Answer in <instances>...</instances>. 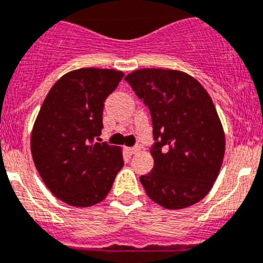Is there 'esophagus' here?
<instances>
[{
  "label": "esophagus",
  "instance_id": "obj_1",
  "mask_svg": "<svg viewBox=\"0 0 263 263\" xmlns=\"http://www.w3.org/2000/svg\"><path fill=\"white\" fill-rule=\"evenodd\" d=\"M138 151H139V147H129V148H127V152H128L129 155L136 154Z\"/></svg>",
  "mask_w": 263,
  "mask_h": 263
}]
</instances>
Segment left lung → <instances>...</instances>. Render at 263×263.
Here are the masks:
<instances>
[{"label":"left lung","mask_w":263,"mask_h":263,"mask_svg":"<svg viewBox=\"0 0 263 263\" xmlns=\"http://www.w3.org/2000/svg\"><path fill=\"white\" fill-rule=\"evenodd\" d=\"M152 118L154 170L140 176L148 197L182 209L205 197L220 173L225 135L209 93L177 70L141 68L124 78Z\"/></svg>","instance_id":"1"}]
</instances>
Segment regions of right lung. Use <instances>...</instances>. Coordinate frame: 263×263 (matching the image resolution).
Returning a JSON list of instances; mask_svg holds the SVG:
<instances>
[{
    "mask_svg": "<svg viewBox=\"0 0 263 263\" xmlns=\"http://www.w3.org/2000/svg\"><path fill=\"white\" fill-rule=\"evenodd\" d=\"M122 71L79 68L51 87L31 132V155L43 182L71 206L106 198L124 165L122 149L97 143L103 128L104 100L122 81Z\"/></svg>",
    "mask_w": 263,
    "mask_h": 263,
    "instance_id": "1",
    "label": "right lung"
}]
</instances>
